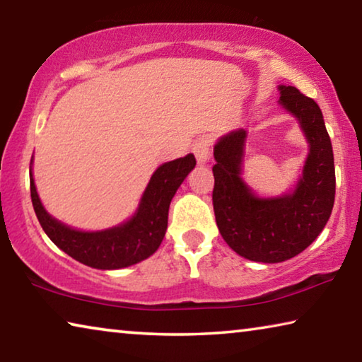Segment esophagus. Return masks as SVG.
Instances as JSON below:
<instances>
[{"mask_svg":"<svg viewBox=\"0 0 362 362\" xmlns=\"http://www.w3.org/2000/svg\"><path fill=\"white\" fill-rule=\"evenodd\" d=\"M193 153L196 156V161H198L199 164H206L207 161H209L211 158V148H209V140L201 137L196 140V142L193 144Z\"/></svg>","mask_w":362,"mask_h":362,"instance_id":"esophagus-1","label":"esophagus"}]
</instances>
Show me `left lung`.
<instances>
[{
	"label": "left lung",
	"mask_w": 362,
	"mask_h": 362,
	"mask_svg": "<svg viewBox=\"0 0 362 362\" xmlns=\"http://www.w3.org/2000/svg\"><path fill=\"white\" fill-rule=\"evenodd\" d=\"M279 103L296 116L310 144L291 193L259 198L241 179L247 132L236 129L214 146L212 204L225 243L244 259L279 263L298 255L326 226L335 199V168L321 108L293 86H279Z\"/></svg>",
	"instance_id": "1"
}]
</instances>
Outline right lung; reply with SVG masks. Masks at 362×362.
<instances>
[{
  "mask_svg": "<svg viewBox=\"0 0 362 362\" xmlns=\"http://www.w3.org/2000/svg\"><path fill=\"white\" fill-rule=\"evenodd\" d=\"M194 166L196 159L192 153L164 163L153 173L136 214L127 222L102 231H79L49 216L40 201L32 173L30 193L42 230L57 247L88 267L118 269L156 252L168 230L170 201Z\"/></svg>",
  "mask_w": 362,
  "mask_h": 362,
  "instance_id": "add662e5",
  "label": "right lung"
}]
</instances>
